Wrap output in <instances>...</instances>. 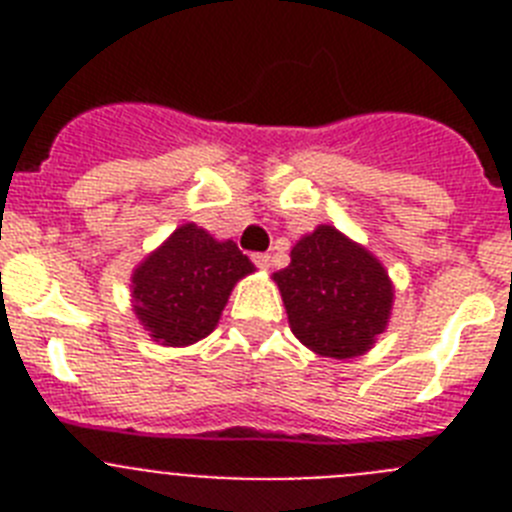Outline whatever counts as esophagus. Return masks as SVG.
Here are the masks:
<instances>
[{"label":"esophagus","instance_id":"1","mask_svg":"<svg viewBox=\"0 0 512 512\" xmlns=\"http://www.w3.org/2000/svg\"><path fill=\"white\" fill-rule=\"evenodd\" d=\"M253 264L266 271L271 266V256L269 253H253Z\"/></svg>","mask_w":512,"mask_h":512}]
</instances>
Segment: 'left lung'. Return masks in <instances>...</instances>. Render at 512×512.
Instances as JSON below:
<instances>
[{
	"label": "left lung",
	"instance_id": "left-lung-1",
	"mask_svg": "<svg viewBox=\"0 0 512 512\" xmlns=\"http://www.w3.org/2000/svg\"><path fill=\"white\" fill-rule=\"evenodd\" d=\"M287 269L274 274L289 328L310 351L354 359L374 346L390 323V277L377 256L336 230L318 225L292 248Z\"/></svg>",
	"mask_w": 512,
	"mask_h": 512
}]
</instances>
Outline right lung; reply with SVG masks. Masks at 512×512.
Returning <instances> with one entry per match:
<instances>
[{
  "label": "right lung",
  "mask_w": 512,
  "mask_h": 512,
  "mask_svg": "<svg viewBox=\"0 0 512 512\" xmlns=\"http://www.w3.org/2000/svg\"><path fill=\"white\" fill-rule=\"evenodd\" d=\"M253 264L233 241H215L194 223L179 225L133 271V310L161 346H189L210 336L235 282Z\"/></svg>",
  "instance_id": "right-lung-1"
}]
</instances>
